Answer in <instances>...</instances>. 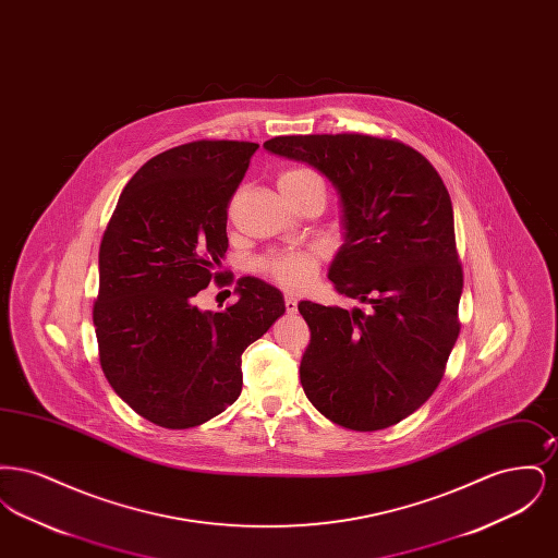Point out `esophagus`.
Wrapping results in <instances>:
<instances>
[{"instance_id": "34e87169", "label": "esophagus", "mask_w": 558, "mask_h": 558, "mask_svg": "<svg viewBox=\"0 0 558 558\" xmlns=\"http://www.w3.org/2000/svg\"><path fill=\"white\" fill-rule=\"evenodd\" d=\"M284 305H287V312H289V314H294V312H296V296L287 294V296H284Z\"/></svg>"}]
</instances>
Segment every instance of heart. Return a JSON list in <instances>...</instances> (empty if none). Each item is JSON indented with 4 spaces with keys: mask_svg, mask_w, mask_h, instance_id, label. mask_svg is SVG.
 <instances>
[{
    "mask_svg": "<svg viewBox=\"0 0 558 558\" xmlns=\"http://www.w3.org/2000/svg\"><path fill=\"white\" fill-rule=\"evenodd\" d=\"M312 175L314 173L307 169H291L280 175L278 186L292 184L296 180H305ZM324 257H326V246L314 242V244H305V246L276 248V251L264 255L257 266H259V271L266 274L267 278L274 280L276 284H280L289 291H303L314 282Z\"/></svg>",
    "mask_w": 558,
    "mask_h": 558,
    "instance_id": "1",
    "label": "heart"
}]
</instances>
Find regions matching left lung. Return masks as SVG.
Listing matches in <instances>:
<instances>
[{"label": "left lung", "mask_w": 558, "mask_h": 558, "mask_svg": "<svg viewBox=\"0 0 558 558\" xmlns=\"http://www.w3.org/2000/svg\"><path fill=\"white\" fill-rule=\"evenodd\" d=\"M264 148L307 162L337 190L343 244L328 278L364 305L299 303L312 332L299 368L303 391L337 425H398L433 396L460 332L462 267L448 187L396 140L278 135Z\"/></svg>", "instance_id": "8db88e82"}]
</instances>
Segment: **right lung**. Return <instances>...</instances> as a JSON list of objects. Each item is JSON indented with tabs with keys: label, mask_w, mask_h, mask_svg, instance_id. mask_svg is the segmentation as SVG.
Segmentation results:
<instances>
[{
	"label": "right lung",
	"mask_w": 558,
	"mask_h": 558,
	"mask_svg": "<svg viewBox=\"0 0 558 558\" xmlns=\"http://www.w3.org/2000/svg\"><path fill=\"white\" fill-rule=\"evenodd\" d=\"M257 148L201 140L165 150L137 169L108 221L94 305L100 364L155 425H203L234 403L242 351L287 310L282 292L253 276L239 278V301L223 312L196 305L226 257L228 203Z\"/></svg>",
	"instance_id": "add662e5"
}]
</instances>
